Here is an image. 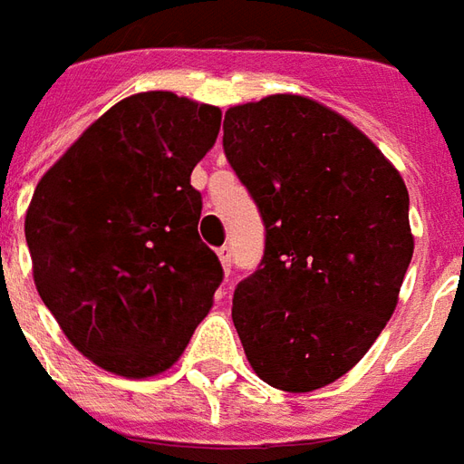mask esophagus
Listing matches in <instances>:
<instances>
[{"label": "esophagus", "mask_w": 464, "mask_h": 464, "mask_svg": "<svg viewBox=\"0 0 464 464\" xmlns=\"http://www.w3.org/2000/svg\"><path fill=\"white\" fill-rule=\"evenodd\" d=\"M216 253H218V260H221L223 273L228 276V273H231V248H228V246H221Z\"/></svg>", "instance_id": "1"}]
</instances>
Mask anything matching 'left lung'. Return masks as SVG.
Masks as SVG:
<instances>
[{
	"instance_id": "1",
	"label": "left lung",
	"mask_w": 464,
	"mask_h": 464,
	"mask_svg": "<svg viewBox=\"0 0 464 464\" xmlns=\"http://www.w3.org/2000/svg\"><path fill=\"white\" fill-rule=\"evenodd\" d=\"M223 152L266 226L233 293L246 356L276 389H322L396 310L413 258L406 184L362 130L302 95L226 110Z\"/></svg>"
}]
</instances>
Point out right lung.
Segmentation results:
<instances>
[{
    "instance_id": "1",
    "label": "right lung",
    "mask_w": 464,
    "mask_h": 464,
    "mask_svg": "<svg viewBox=\"0 0 464 464\" xmlns=\"http://www.w3.org/2000/svg\"><path fill=\"white\" fill-rule=\"evenodd\" d=\"M221 110L167 91L130 95L41 177L26 243L41 300L105 372L169 369L214 304L218 256L198 238L191 171Z\"/></svg>"
}]
</instances>
